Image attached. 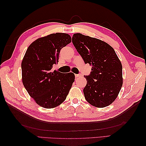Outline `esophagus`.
<instances>
[{
	"instance_id": "34e87169",
	"label": "esophagus",
	"mask_w": 146,
	"mask_h": 146,
	"mask_svg": "<svg viewBox=\"0 0 146 146\" xmlns=\"http://www.w3.org/2000/svg\"><path fill=\"white\" fill-rule=\"evenodd\" d=\"M75 76H76V78H78V77L81 76V75H80V74H76Z\"/></svg>"
}]
</instances>
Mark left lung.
<instances>
[{"label":"left lung","instance_id":"obj_1","mask_svg":"<svg viewBox=\"0 0 146 146\" xmlns=\"http://www.w3.org/2000/svg\"><path fill=\"white\" fill-rule=\"evenodd\" d=\"M72 42L85 64L92 66L90 75L84 76L86 100L96 107L112 104L123 84L122 66L113 48L100 39L74 34Z\"/></svg>","mask_w":146,"mask_h":146}]
</instances>
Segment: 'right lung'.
Segmentation results:
<instances>
[{
  "mask_svg": "<svg viewBox=\"0 0 146 146\" xmlns=\"http://www.w3.org/2000/svg\"><path fill=\"white\" fill-rule=\"evenodd\" d=\"M71 42L68 34H51L33 41L24 54L22 81L29 95L43 108H54L63 103L75 81L73 73L51 71L61 49Z\"/></svg>",
  "mask_w": 146,
  "mask_h": 146,
  "instance_id": "right-lung-1",
  "label": "right lung"
}]
</instances>
